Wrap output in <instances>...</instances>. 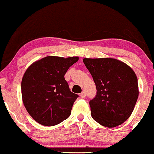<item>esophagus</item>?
<instances>
[{"instance_id":"1","label":"esophagus","mask_w":154,"mask_h":154,"mask_svg":"<svg viewBox=\"0 0 154 154\" xmlns=\"http://www.w3.org/2000/svg\"><path fill=\"white\" fill-rule=\"evenodd\" d=\"M80 96H81V97H82V98L85 97V96H86V93H85V91H83V92H82L80 94Z\"/></svg>"}]
</instances>
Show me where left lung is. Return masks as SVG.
<instances>
[{"instance_id": "1", "label": "left lung", "mask_w": 154, "mask_h": 154, "mask_svg": "<svg viewBox=\"0 0 154 154\" xmlns=\"http://www.w3.org/2000/svg\"><path fill=\"white\" fill-rule=\"evenodd\" d=\"M96 85V97L90 101L91 116L104 127L127 121L139 96L137 78L130 66L114 58H84Z\"/></svg>"}]
</instances>
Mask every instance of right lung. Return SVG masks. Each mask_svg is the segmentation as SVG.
Segmentation results:
<instances>
[{
  "label": "right lung",
  "mask_w": 154,
  "mask_h": 154,
  "mask_svg": "<svg viewBox=\"0 0 154 154\" xmlns=\"http://www.w3.org/2000/svg\"><path fill=\"white\" fill-rule=\"evenodd\" d=\"M79 57L48 56L35 61L23 75L22 101L27 112L37 123L53 126L71 115L79 95L69 90L64 75Z\"/></svg>",
  "instance_id": "1"
}]
</instances>
